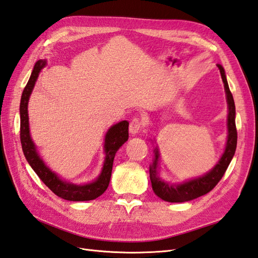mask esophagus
Here are the masks:
<instances>
[{
  "label": "esophagus",
  "instance_id": "1",
  "mask_svg": "<svg viewBox=\"0 0 258 258\" xmlns=\"http://www.w3.org/2000/svg\"><path fill=\"white\" fill-rule=\"evenodd\" d=\"M142 126H143V121L141 120V118L140 117H134L130 123V133L132 135L137 134L138 132L141 131Z\"/></svg>",
  "mask_w": 258,
  "mask_h": 258
}]
</instances>
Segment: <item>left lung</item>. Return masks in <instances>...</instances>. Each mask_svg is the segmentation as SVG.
<instances>
[{
    "label": "left lung",
    "instance_id": "obj_1",
    "mask_svg": "<svg viewBox=\"0 0 258 258\" xmlns=\"http://www.w3.org/2000/svg\"><path fill=\"white\" fill-rule=\"evenodd\" d=\"M218 68L220 70V74L222 82L224 84V90H226L227 101H228V141L226 150L218 161L216 166L211 169L208 173L205 175L197 177L194 180H189L182 184H169L161 180L158 175V159H159V151L156 147L154 162L149 167V176L151 181V185L155 194L160 197L161 200L169 202V203H183L195 200V198L203 196L209 193L213 189L218 182L221 180L223 174L226 173L229 164L232 160L236 149V142H237V133L235 126V105L233 96L231 94L229 85L227 82L224 70L221 65L218 64Z\"/></svg>",
    "mask_w": 258,
    "mask_h": 258
}]
</instances>
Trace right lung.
<instances>
[{"label":"right lung","instance_id":"1","mask_svg":"<svg viewBox=\"0 0 258 258\" xmlns=\"http://www.w3.org/2000/svg\"><path fill=\"white\" fill-rule=\"evenodd\" d=\"M47 65L45 60H39L32 70L29 81L24 88L19 113H21V143L24 155L27 159L30 167L34 169L40 180L47 185L52 192L58 197L66 201L72 202H85L92 201L95 198L102 195L108 188L113 160L117 149L128 140V122L122 121L113 126H111L104 138V153L105 159L103 168L98 179L92 183L84 184V185H76V184L62 181L55 173L45 166L42 159L39 157L36 146L32 142L29 133V122H28V100L31 91L35 87L39 73Z\"/></svg>","mask_w":258,"mask_h":258}]
</instances>
